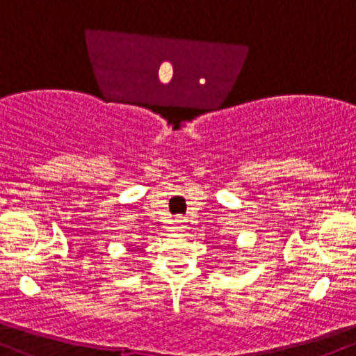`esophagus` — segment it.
I'll return each instance as SVG.
<instances>
[{
    "mask_svg": "<svg viewBox=\"0 0 356 356\" xmlns=\"http://www.w3.org/2000/svg\"><path fill=\"white\" fill-rule=\"evenodd\" d=\"M184 219H182V217H177V219L174 220V229L175 231H182L184 229Z\"/></svg>",
    "mask_w": 356,
    "mask_h": 356,
    "instance_id": "1",
    "label": "esophagus"
}]
</instances>
